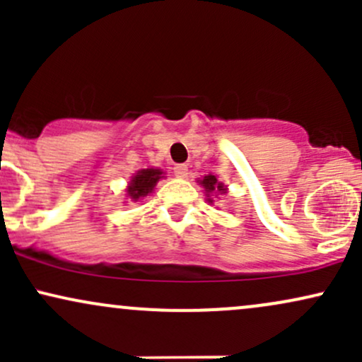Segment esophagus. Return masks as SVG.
<instances>
[{
  "label": "esophagus",
  "instance_id": "1",
  "mask_svg": "<svg viewBox=\"0 0 362 362\" xmlns=\"http://www.w3.org/2000/svg\"><path fill=\"white\" fill-rule=\"evenodd\" d=\"M173 173H175V177L178 178H187V175H189V167L184 163L175 165V167H173Z\"/></svg>",
  "mask_w": 362,
  "mask_h": 362
}]
</instances>
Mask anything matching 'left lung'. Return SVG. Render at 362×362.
<instances>
[{
  "mask_svg": "<svg viewBox=\"0 0 362 362\" xmlns=\"http://www.w3.org/2000/svg\"><path fill=\"white\" fill-rule=\"evenodd\" d=\"M199 184L204 187L206 190V197L207 201L213 204V199H211V195L213 194H226V187H224L221 182L216 178V175H206L202 180H199Z\"/></svg>",
  "mask_w": 362,
  "mask_h": 362,
  "instance_id": "left-lung-1",
  "label": "left lung"
}]
</instances>
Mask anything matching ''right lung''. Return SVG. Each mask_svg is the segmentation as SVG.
<instances>
[{
    "mask_svg": "<svg viewBox=\"0 0 362 362\" xmlns=\"http://www.w3.org/2000/svg\"><path fill=\"white\" fill-rule=\"evenodd\" d=\"M165 173L160 168H144L139 170L134 177L131 178L127 185V197L131 201H139V199L146 197L148 194L153 192L158 180L163 178Z\"/></svg>",
    "mask_w": 362,
    "mask_h": 362,
    "instance_id": "1",
    "label": "right lung"
}]
</instances>
